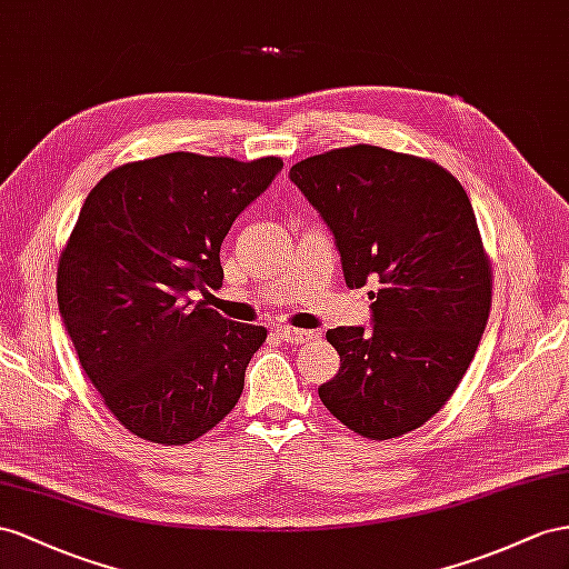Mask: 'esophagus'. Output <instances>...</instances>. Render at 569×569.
<instances>
[{
	"label": "esophagus",
	"instance_id": "1",
	"mask_svg": "<svg viewBox=\"0 0 569 569\" xmlns=\"http://www.w3.org/2000/svg\"><path fill=\"white\" fill-rule=\"evenodd\" d=\"M276 333H279V339H281V341H286V343H305V341L315 339V333H312V331L296 329V327H286V325L276 327Z\"/></svg>",
	"mask_w": 569,
	"mask_h": 569
}]
</instances>
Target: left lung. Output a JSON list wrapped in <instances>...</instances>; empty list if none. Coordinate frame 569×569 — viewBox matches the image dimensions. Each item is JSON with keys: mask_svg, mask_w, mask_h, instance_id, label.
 Here are the masks:
<instances>
[{"mask_svg": "<svg viewBox=\"0 0 569 569\" xmlns=\"http://www.w3.org/2000/svg\"><path fill=\"white\" fill-rule=\"evenodd\" d=\"M290 182L331 230L346 286L372 288V329L327 331L341 368L319 399L370 440L420 428L455 395L490 312L469 197L432 160L368 143L305 158Z\"/></svg>", "mask_w": 569, "mask_h": 569, "instance_id": "left-lung-1", "label": "left lung"}]
</instances>
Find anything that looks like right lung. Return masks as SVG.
<instances>
[{
    "mask_svg": "<svg viewBox=\"0 0 569 569\" xmlns=\"http://www.w3.org/2000/svg\"><path fill=\"white\" fill-rule=\"evenodd\" d=\"M281 168L273 156L178 151L114 168L86 197L57 302L83 372L132 435L187 445L238 403L267 329L226 319L207 298L223 283L232 221Z\"/></svg>",
    "mask_w": 569,
    "mask_h": 569,
    "instance_id": "add662e5",
    "label": "right lung"
}]
</instances>
